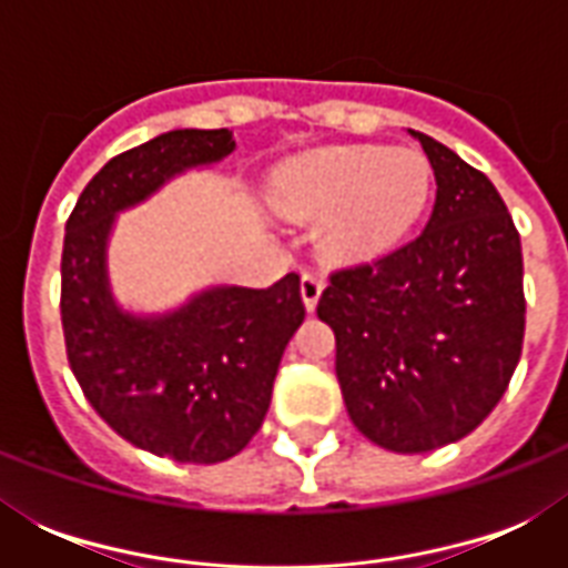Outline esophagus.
Wrapping results in <instances>:
<instances>
[{
    "label": "esophagus",
    "instance_id": "34e87169",
    "mask_svg": "<svg viewBox=\"0 0 568 568\" xmlns=\"http://www.w3.org/2000/svg\"><path fill=\"white\" fill-rule=\"evenodd\" d=\"M321 292H324V280H321V276H315V274L301 276V297H303V306H306V312H315Z\"/></svg>",
    "mask_w": 568,
    "mask_h": 568
}]
</instances>
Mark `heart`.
I'll return each mask as SVG.
<instances>
[{
  "label": "heart",
  "instance_id": "b5f03b06",
  "mask_svg": "<svg viewBox=\"0 0 568 568\" xmlns=\"http://www.w3.org/2000/svg\"><path fill=\"white\" fill-rule=\"evenodd\" d=\"M430 162L406 146H324L280 164L267 203L280 217L315 223L329 265H365L395 247L430 196Z\"/></svg>",
  "mask_w": 568,
  "mask_h": 568
}]
</instances>
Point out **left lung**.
Wrapping results in <instances>:
<instances>
[{
    "mask_svg": "<svg viewBox=\"0 0 568 568\" xmlns=\"http://www.w3.org/2000/svg\"><path fill=\"white\" fill-rule=\"evenodd\" d=\"M430 221L372 265L329 276L318 318L336 333V377L356 430L424 454L475 430L507 392L525 338L521 241L484 173L430 135Z\"/></svg>",
    "mask_w": 568,
    "mask_h": 568,
    "instance_id": "obj_1",
    "label": "left lung"
}]
</instances>
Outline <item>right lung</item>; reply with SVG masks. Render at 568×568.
Listing matches in <instances>:
<instances>
[{"instance_id": "1", "label": "right lung", "mask_w": 568, "mask_h": 568, "mask_svg": "<svg viewBox=\"0 0 568 568\" xmlns=\"http://www.w3.org/2000/svg\"><path fill=\"white\" fill-rule=\"evenodd\" d=\"M230 129H173L120 153L82 191L61 253L67 359L91 406L138 448L176 463L235 457L265 422L274 377L303 324L301 276L271 288L209 285L168 312L123 310L111 292L118 214L182 173L223 162Z\"/></svg>"}]
</instances>
